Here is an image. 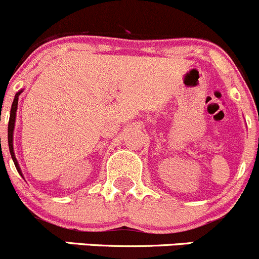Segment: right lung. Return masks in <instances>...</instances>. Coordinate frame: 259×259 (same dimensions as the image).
Wrapping results in <instances>:
<instances>
[{
  "mask_svg": "<svg viewBox=\"0 0 259 259\" xmlns=\"http://www.w3.org/2000/svg\"><path fill=\"white\" fill-rule=\"evenodd\" d=\"M22 93L19 92V93L15 96L14 102H12V107H11V113H10V121H9V147H10V153H11V157L14 160L15 166H16L17 171L20 172L21 175V170H20V166L17 163L16 157H15V153H14V145H12V136H14V127H15V118H16V111H17V102H19V96ZM22 176V175H21Z\"/></svg>",
  "mask_w": 259,
  "mask_h": 259,
  "instance_id": "obj_1",
  "label": "right lung"
}]
</instances>
